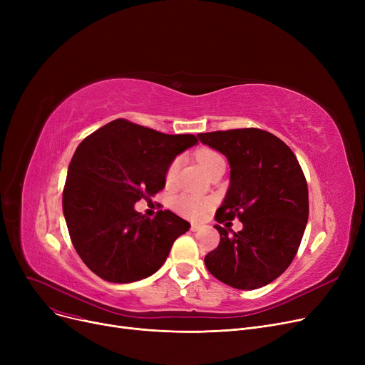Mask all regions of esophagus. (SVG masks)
I'll list each match as a JSON object with an SVG mask.
<instances>
[{"instance_id": "obj_1", "label": "esophagus", "mask_w": 365, "mask_h": 365, "mask_svg": "<svg viewBox=\"0 0 365 365\" xmlns=\"http://www.w3.org/2000/svg\"><path fill=\"white\" fill-rule=\"evenodd\" d=\"M200 229H201V226H200V225H197V223H192V225H190V231H192V232H198Z\"/></svg>"}]
</instances>
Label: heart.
Segmentation results:
<instances>
[{"instance_id":"obj_1","label":"heart","mask_w":365,"mask_h":365,"mask_svg":"<svg viewBox=\"0 0 365 365\" xmlns=\"http://www.w3.org/2000/svg\"><path fill=\"white\" fill-rule=\"evenodd\" d=\"M195 158L198 161V164L204 168V171L207 175H210L213 170H216L220 165H225V160L222 157V153H219L215 149H210V148H202L200 150L195 152ZM178 168H179V161L175 160L171 161L167 173H165V180L167 183H171L175 180L176 175H178ZM210 201L197 195H178L175 200H173V208L176 210V212L185 217H190V219H198L201 217L205 210L208 208Z\"/></svg>"}]
</instances>
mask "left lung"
<instances>
[{
	"instance_id": "8db88e82",
	"label": "left lung",
	"mask_w": 365,
	"mask_h": 365,
	"mask_svg": "<svg viewBox=\"0 0 365 365\" xmlns=\"http://www.w3.org/2000/svg\"><path fill=\"white\" fill-rule=\"evenodd\" d=\"M198 138L223 153L231 167L216 220L238 217L242 223L232 235L216 225L220 242L205 256L207 269L234 289H260L290 266L308 223V185L300 164L281 139L259 128L201 133Z\"/></svg>"
}]
</instances>
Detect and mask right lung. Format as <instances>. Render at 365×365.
<instances>
[{
  "label": "right lung",
  "instance_id": "right-lung-1",
  "mask_svg": "<svg viewBox=\"0 0 365 365\" xmlns=\"http://www.w3.org/2000/svg\"><path fill=\"white\" fill-rule=\"evenodd\" d=\"M198 143L113 120L76 148L63 189V216L76 253L90 271L127 284L155 274L189 222L170 210L152 220L134 210L165 186L171 161Z\"/></svg>",
  "mask_w": 365,
  "mask_h": 365
}]
</instances>
